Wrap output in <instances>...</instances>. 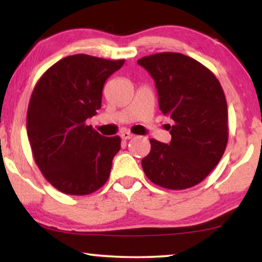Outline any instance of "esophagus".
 <instances>
[{"label":"esophagus","instance_id":"obj_1","mask_svg":"<svg viewBox=\"0 0 262 262\" xmlns=\"http://www.w3.org/2000/svg\"><path fill=\"white\" fill-rule=\"evenodd\" d=\"M120 137L123 138L124 141H127V139L134 137V135H132L131 132H128V131H124V132H121V134H120Z\"/></svg>","mask_w":262,"mask_h":262}]
</instances>
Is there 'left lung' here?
I'll return each mask as SVG.
<instances>
[{"instance_id":"8db88e82","label":"left lung","mask_w":262,"mask_h":262,"mask_svg":"<svg viewBox=\"0 0 262 262\" xmlns=\"http://www.w3.org/2000/svg\"><path fill=\"white\" fill-rule=\"evenodd\" d=\"M137 63L151 75L159 106L173 120L169 144L150 139L142 160L146 178L163 188L186 189L202 182L227 148L228 106L214 74L177 52L145 56Z\"/></svg>"}]
</instances>
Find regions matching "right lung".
I'll use <instances>...</instances> for the list:
<instances>
[{"mask_svg": "<svg viewBox=\"0 0 262 262\" xmlns=\"http://www.w3.org/2000/svg\"><path fill=\"white\" fill-rule=\"evenodd\" d=\"M124 59L73 55L49 68L32 92L27 136L34 161L53 187L70 195L98 191L108 180L120 137L85 124L101 107L105 81Z\"/></svg>", "mask_w": 262, "mask_h": 262, "instance_id": "1", "label": "right lung"}]
</instances>
